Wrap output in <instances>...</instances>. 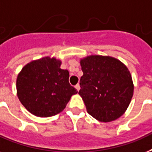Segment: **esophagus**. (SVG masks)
Returning a JSON list of instances; mask_svg holds the SVG:
<instances>
[{"instance_id":"1","label":"esophagus","mask_w":152,"mask_h":152,"mask_svg":"<svg viewBox=\"0 0 152 152\" xmlns=\"http://www.w3.org/2000/svg\"><path fill=\"white\" fill-rule=\"evenodd\" d=\"M75 88H76L77 91H80V85L79 84H77L76 86H75Z\"/></svg>"}]
</instances>
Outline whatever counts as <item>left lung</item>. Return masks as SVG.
<instances>
[{"mask_svg": "<svg viewBox=\"0 0 152 152\" xmlns=\"http://www.w3.org/2000/svg\"><path fill=\"white\" fill-rule=\"evenodd\" d=\"M80 63L84 75L79 94L87 112L101 122L117 120L127 109L134 92L127 66L109 56H87Z\"/></svg>", "mask_w": 152, "mask_h": 152, "instance_id": "left-lung-1", "label": "left lung"}]
</instances>
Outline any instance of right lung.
<instances>
[{"instance_id":"obj_1","label":"right lung","mask_w":152,"mask_h":152,"mask_svg":"<svg viewBox=\"0 0 152 152\" xmlns=\"http://www.w3.org/2000/svg\"><path fill=\"white\" fill-rule=\"evenodd\" d=\"M61 61L45 56L22 68L17 78L18 99L26 109L38 117H50L65 108L72 95L68 70L61 69Z\"/></svg>"}]
</instances>
